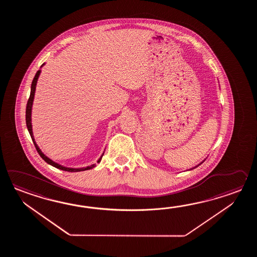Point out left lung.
<instances>
[{
    "label": "left lung",
    "mask_w": 257,
    "mask_h": 257,
    "mask_svg": "<svg viewBox=\"0 0 257 257\" xmlns=\"http://www.w3.org/2000/svg\"><path fill=\"white\" fill-rule=\"evenodd\" d=\"M204 161H205V160H204ZM204 161H203V162H204ZM203 162H202V163H203ZM202 163H201V164H202ZM198 165H199V164H198ZM198 165H197V166H198ZM197 166H196V167H197ZM196 167H194V168H196ZM194 168H192V169H194Z\"/></svg>",
    "instance_id": "left-lung-1"
}]
</instances>
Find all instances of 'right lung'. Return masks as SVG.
<instances>
[{
	"label": "right lung",
	"instance_id": "add662e5",
	"mask_svg": "<svg viewBox=\"0 0 257 257\" xmlns=\"http://www.w3.org/2000/svg\"><path fill=\"white\" fill-rule=\"evenodd\" d=\"M44 65H45V63H43L40 68H42ZM40 72H41V70H39V71H37V73H36L35 77H34L33 81H32V84H31L30 96H29V99H28V104H27V110H26V121H27V126H28V132H29V134H30V136H31V139H32V141H33L35 147L37 149V151H38V153H39V155L41 156V158L43 159L44 161H45L47 164H50V165L54 166V167L58 168V169L62 170V171H67V172H82V171L93 169V168L95 167V164H92V165H90V166H87V167H82V168H70V167H65V166H63V165H60V164H57V163L53 162L51 159H49L48 156H46V155L41 152V150L39 149V146H38V144H37L36 142H35L33 131H32V123H31V119H32V118H31V114H32V105H33L34 97H35L36 86H37V82H38V80H39ZM103 155H104V153H103V154L101 155V157L98 159L97 163H100V162H101V159L103 157Z\"/></svg>",
	"mask_w": 257,
	"mask_h": 257
}]
</instances>
